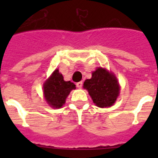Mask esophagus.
<instances>
[{"label": "esophagus", "instance_id": "obj_1", "mask_svg": "<svg viewBox=\"0 0 158 158\" xmlns=\"http://www.w3.org/2000/svg\"><path fill=\"white\" fill-rule=\"evenodd\" d=\"M82 85H83V82L82 81H79L77 83V87L79 88V89H81L82 87Z\"/></svg>", "mask_w": 158, "mask_h": 158}]
</instances>
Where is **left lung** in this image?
<instances>
[{
  "mask_svg": "<svg viewBox=\"0 0 158 158\" xmlns=\"http://www.w3.org/2000/svg\"><path fill=\"white\" fill-rule=\"evenodd\" d=\"M83 87L88 90L93 103L99 107L112 106L120 91L115 74L102 67L93 72L92 77L85 80Z\"/></svg>",
  "mask_w": 158,
  "mask_h": 158,
  "instance_id": "8db88e82",
  "label": "left lung"
}]
</instances>
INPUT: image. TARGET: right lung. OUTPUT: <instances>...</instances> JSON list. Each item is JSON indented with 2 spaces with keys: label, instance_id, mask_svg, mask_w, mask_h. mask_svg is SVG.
I'll use <instances>...</instances> for the list:
<instances>
[{
  "label": "right lung",
  "instance_id": "add662e5",
  "mask_svg": "<svg viewBox=\"0 0 158 158\" xmlns=\"http://www.w3.org/2000/svg\"><path fill=\"white\" fill-rule=\"evenodd\" d=\"M76 85L73 82L65 81L58 69H55L43 84V94L47 104L53 108H61L67 96Z\"/></svg>",
  "mask_w": 158,
  "mask_h": 158
}]
</instances>
